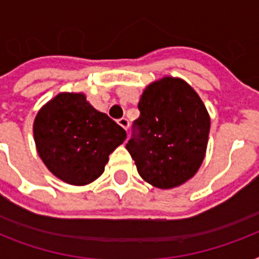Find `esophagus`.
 <instances>
[{
    "instance_id": "1",
    "label": "esophagus",
    "mask_w": 259,
    "mask_h": 259,
    "mask_svg": "<svg viewBox=\"0 0 259 259\" xmlns=\"http://www.w3.org/2000/svg\"><path fill=\"white\" fill-rule=\"evenodd\" d=\"M118 125L121 126L122 129L127 130V127H129V121L126 118H121V119H118Z\"/></svg>"
}]
</instances>
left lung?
I'll list each match as a JSON object with an SVG mask.
<instances>
[{
    "label": "left lung",
    "instance_id": "1",
    "mask_svg": "<svg viewBox=\"0 0 259 259\" xmlns=\"http://www.w3.org/2000/svg\"><path fill=\"white\" fill-rule=\"evenodd\" d=\"M126 149L140 176L160 189L184 184L204 160L209 114L197 93L180 78L164 76L144 90Z\"/></svg>",
    "mask_w": 259,
    "mask_h": 259
}]
</instances>
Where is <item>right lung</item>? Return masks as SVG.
I'll use <instances>...</instances> for the list:
<instances>
[{
  "label": "right lung",
  "instance_id": "1",
  "mask_svg": "<svg viewBox=\"0 0 259 259\" xmlns=\"http://www.w3.org/2000/svg\"><path fill=\"white\" fill-rule=\"evenodd\" d=\"M33 138L54 176L67 184L87 185L103 173L126 132L94 109L83 93H60L36 114Z\"/></svg>",
  "mask_w": 259,
  "mask_h": 259
}]
</instances>
